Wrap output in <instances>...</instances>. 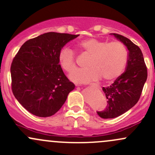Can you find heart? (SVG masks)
<instances>
[{"label":"heart","mask_w":155,"mask_h":155,"mask_svg":"<svg viewBox=\"0 0 155 155\" xmlns=\"http://www.w3.org/2000/svg\"><path fill=\"white\" fill-rule=\"evenodd\" d=\"M77 46L83 54L90 56L89 68L76 70L70 75V79L76 83H87L101 79L110 82L122 74L128 61V51L122 42L96 38H88L79 42ZM59 62L68 73L76 69L75 54L68 48H63L59 54Z\"/></svg>","instance_id":"b5f03b06"}]
</instances>
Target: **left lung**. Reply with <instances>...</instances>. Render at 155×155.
Listing matches in <instances>:
<instances>
[{
    "label": "left lung",
    "mask_w": 155,
    "mask_h": 155,
    "mask_svg": "<svg viewBox=\"0 0 155 155\" xmlns=\"http://www.w3.org/2000/svg\"><path fill=\"white\" fill-rule=\"evenodd\" d=\"M128 49V61L125 71L107 87H102L107 107L97 112L102 118H114L125 113L138 101L147 79V68L142 51L137 45L127 37L111 34Z\"/></svg>",
    "instance_id": "1"
}]
</instances>
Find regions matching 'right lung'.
<instances>
[{"instance_id":"add662e5","label":"right lung","mask_w":155,"mask_h":155,"mask_svg":"<svg viewBox=\"0 0 155 155\" xmlns=\"http://www.w3.org/2000/svg\"><path fill=\"white\" fill-rule=\"evenodd\" d=\"M79 35L48 32L26 41L11 65L12 89L29 113L49 117L58 112L75 88L59 62V54Z\"/></svg>"}]
</instances>
